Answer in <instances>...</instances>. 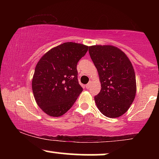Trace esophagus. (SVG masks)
Returning <instances> with one entry per match:
<instances>
[{"instance_id":"esophagus-1","label":"esophagus","mask_w":159,"mask_h":159,"mask_svg":"<svg viewBox=\"0 0 159 159\" xmlns=\"http://www.w3.org/2000/svg\"><path fill=\"white\" fill-rule=\"evenodd\" d=\"M90 87H91V82H89V83L86 85V88L89 89V88H90Z\"/></svg>"}]
</instances>
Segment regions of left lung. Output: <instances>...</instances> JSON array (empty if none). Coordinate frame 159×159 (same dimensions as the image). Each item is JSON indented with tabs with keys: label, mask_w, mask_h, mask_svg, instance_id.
I'll use <instances>...</instances> for the list:
<instances>
[{
	"label": "left lung",
	"mask_w": 159,
	"mask_h": 159,
	"mask_svg": "<svg viewBox=\"0 0 159 159\" xmlns=\"http://www.w3.org/2000/svg\"><path fill=\"white\" fill-rule=\"evenodd\" d=\"M89 54L97 69L101 90L94 97L107 117L116 118L129 110L136 95V78L126 54L113 45H92Z\"/></svg>",
	"instance_id": "1"
}]
</instances>
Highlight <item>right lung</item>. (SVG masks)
I'll list each match as a JSON object with an SVG mask.
<instances>
[{
    "mask_svg": "<svg viewBox=\"0 0 159 159\" xmlns=\"http://www.w3.org/2000/svg\"><path fill=\"white\" fill-rule=\"evenodd\" d=\"M88 46L64 43L40 58L32 79L34 98L45 114L61 116L72 107L83 90L78 81L77 64Z\"/></svg>",
    "mask_w": 159,
    "mask_h": 159,
    "instance_id": "1",
    "label": "right lung"
}]
</instances>
